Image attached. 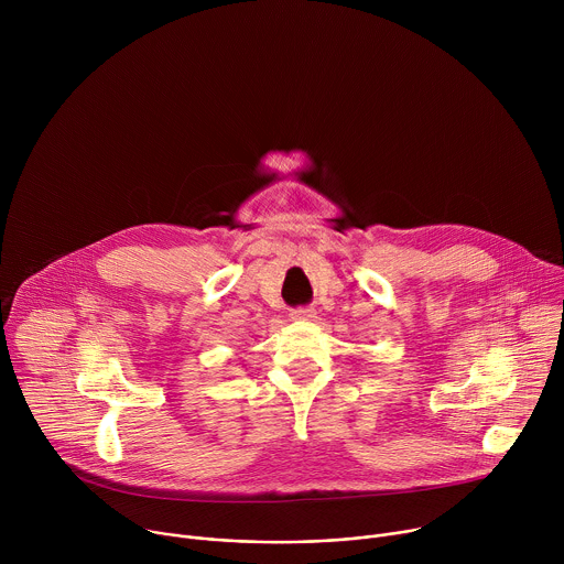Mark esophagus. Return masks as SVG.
<instances>
[{
	"label": "esophagus",
	"mask_w": 564,
	"mask_h": 564,
	"mask_svg": "<svg viewBox=\"0 0 564 564\" xmlns=\"http://www.w3.org/2000/svg\"><path fill=\"white\" fill-rule=\"evenodd\" d=\"M314 316V310L312 307H294L292 310V318L294 321H310Z\"/></svg>",
	"instance_id": "34e87169"
}]
</instances>
